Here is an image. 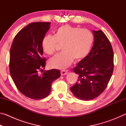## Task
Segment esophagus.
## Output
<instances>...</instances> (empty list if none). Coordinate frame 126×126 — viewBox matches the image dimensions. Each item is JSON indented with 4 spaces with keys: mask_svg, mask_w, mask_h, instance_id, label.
<instances>
[{
    "mask_svg": "<svg viewBox=\"0 0 126 126\" xmlns=\"http://www.w3.org/2000/svg\"><path fill=\"white\" fill-rule=\"evenodd\" d=\"M61 73L62 76H65V75H66V74H67L68 72L67 71H62L61 72Z\"/></svg>",
    "mask_w": 126,
    "mask_h": 126,
    "instance_id": "obj_1",
    "label": "esophagus"
}]
</instances>
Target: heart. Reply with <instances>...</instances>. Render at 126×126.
Here are the masks:
<instances>
[{"label":"heart","mask_w":126,"mask_h":126,"mask_svg":"<svg viewBox=\"0 0 126 126\" xmlns=\"http://www.w3.org/2000/svg\"><path fill=\"white\" fill-rule=\"evenodd\" d=\"M94 35L89 30L69 25H64L57 29L54 36L48 35L43 38L42 49L46 54L52 55L56 50L57 43L63 44V52L49 59L50 68L64 69L73 62L83 60L88 55L94 42Z\"/></svg>","instance_id":"1"}]
</instances>
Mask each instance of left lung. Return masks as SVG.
I'll return each mask as SVG.
<instances>
[{"instance_id": "left-lung-1", "label": "left lung", "mask_w": 126, "mask_h": 126, "mask_svg": "<svg viewBox=\"0 0 126 126\" xmlns=\"http://www.w3.org/2000/svg\"><path fill=\"white\" fill-rule=\"evenodd\" d=\"M92 32L94 41L91 50L73 69L79 76L71 91L82 101L99 96L107 86L113 71V52L110 42L101 30Z\"/></svg>"}]
</instances>
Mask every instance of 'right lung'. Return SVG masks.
<instances>
[{
    "label": "right lung",
    "instance_id": "right-lung-1",
    "mask_svg": "<svg viewBox=\"0 0 126 126\" xmlns=\"http://www.w3.org/2000/svg\"><path fill=\"white\" fill-rule=\"evenodd\" d=\"M50 23L34 22L27 25L15 37L10 50V73L16 88L30 98L40 99L49 95L52 82L61 76L52 69L40 74L46 67L42 42Z\"/></svg>",
    "mask_w": 126,
    "mask_h": 126
}]
</instances>
